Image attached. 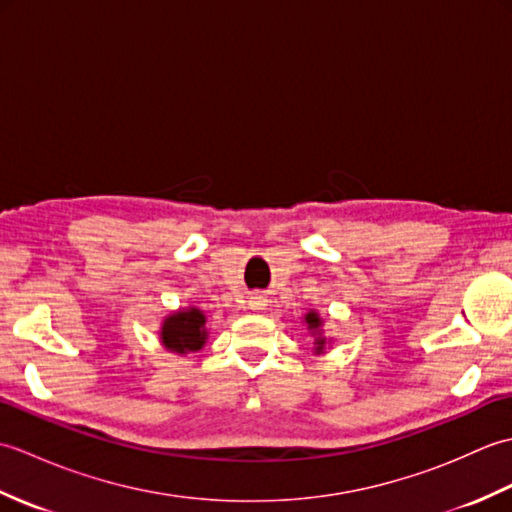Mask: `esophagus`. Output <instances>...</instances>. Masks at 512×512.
<instances>
[{
    "label": "esophagus",
    "instance_id": "1",
    "mask_svg": "<svg viewBox=\"0 0 512 512\" xmlns=\"http://www.w3.org/2000/svg\"><path fill=\"white\" fill-rule=\"evenodd\" d=\"M264 297H253L250 299V310H264Z\"/></svg>",
    "mask_w": 512,
    "mask_h": 512
}]
</instances>
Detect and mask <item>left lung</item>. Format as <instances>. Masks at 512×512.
<instances>
[{
  "instance_id": "1",
  "label": "left lung",
  "mask_w": 512,
  "mask_h": 512,
  "mask_svg": "<svg viewBox=\"0 0 512 512\" xmlns=\"http://www.w3.org/2000/svg\"><path fill=\"white\" fill-rule=\"evenodd\" d=\"M303 319H306V323H308V330H310V332H312V336H314V352H317V354H323V352H325V345H328V339H325L323 332H321L323 319L319 317V312H314V310H310Z\"/></svg>"
}]
</instances>
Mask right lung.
<instances>
[{
	"instance_id": "1",
	"label": "right lung",
	"mask_w": 512,
	"mask_h": 512,
	"mask_svg": "<svg viewBox=\"0 0 512 512\" xmlns=\"http://www.w3.org/2000/svg\"><path fill=\"white\" fill-rule=\"evenodd\" d=\"M204 325H206V317L202 310L198 308L178 310L162 321L160 341L169 352H176V354L198 352L204 347L206 336H209Z\"/></svg>"
}]
</instances>
